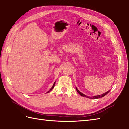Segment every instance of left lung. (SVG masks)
I'll return each mask as SVG.
<instances>
[{
	"label": "left lung",
	"mask_w": 129,
	"mask_h": 129,
	"mask_svg": "<svg viewBox=\"0 0 129 129\" xmlns=\"http://www.w3.org/2000/svg\"><path fill=\"white\" fill-rule=\"evenodd\" d=\"M76 87V90H77V91L78 93H79L81 96L85 97H87V98L91 99H97L101 98V97H103V96H105V95H106L107 94V93L110 91V90H109V91H108L107 92H105V93H103V94H102V95H96V96H92V97H89L88 96H86V95H84V93H81V92H80L79 91V90H78V89L77 88V87Z\"/></svg>",
	"instance_id": "8db88e82"
}]
</instances>
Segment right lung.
I'll return each mask as SVG.
<instances>
[{
	"label": "right lung",
	"mask_w": 129,
	"mask_h": 129,
	"mask_svg": "<svg viewBox=\"0 0 129 129\" xmlns=\"http://www.w3.org/2000/svg\"><path fill=\"white\" fill-rule=\"evenodd\" d=\"M55 83H56V81H55V82H54V84H53V86H52V87H51V89H50L49 91H48V92H47L46 93H49V92H50V91H51L53 89H54V86H55Z\"/></svg>",
	"instance_id": "add662e5"
}]
</instances>
